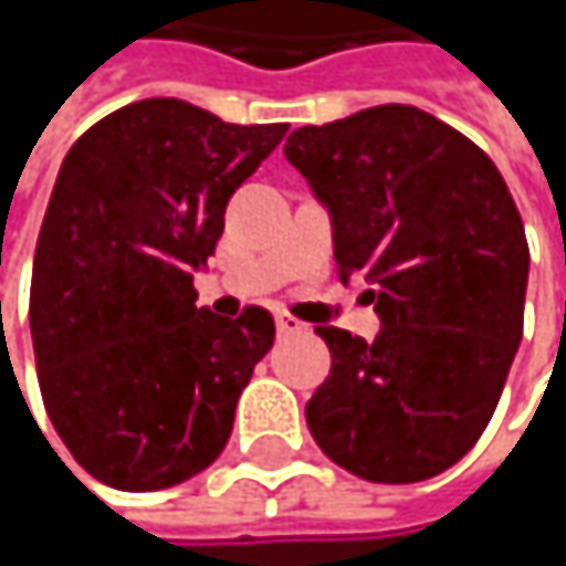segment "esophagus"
I'll list each match as a JSON object with an SVG mask.
<instances>
[{
	"label": "esophagus",
	"instance_id": "esophagus-1",
	"mask_svg": "<svg viewBox=\"0 0 566 566\" xmlns=\"http://www.w3.org/2000/svg\"><path fill=\"white\" fill-rule=\"evenodd\" d=\"M275 327H279V337H294V334L304 331V324H301L297 317H291V314H279Z\"/></svg>",
	"mask_w": 566,
	"mask_h": 566
}]
</instances>
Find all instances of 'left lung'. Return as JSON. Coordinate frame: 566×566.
<instances>
[{
	"label": "left lung",
	"instance_id": "left-lung-1",
	"mask_svg": "<svg viewBox=\"0 0 566 566\" xmlns=\"http://www.w3.org/2000/svg\"><path fill=\"white\" fill-rule=\"evenodd\" d=\"M284 157L334 219L337 275L367 279L377 340L317 327L331 377L304 416L331 462L409 485L485 432L524 331L527 239L499 167L439 117L384 104L297 127Z\"/></svg>",
	"mask_w": 566,
	"mask_h": 566
}]
</instances>
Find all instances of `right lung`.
<instances>
[{"mask_svg":"<svg viewBox=\"0 0 566 566\" xmlns=\"http://www.w3.org/2000/svg\"><path fill=\"white\" fill-rule=\"evenodd\" d=\"M284 130L147 97L67 150L35 245L29 324L49 419L97 482L160 492L226 449L275 321L255 304L235 321L196 307L192 269Z\"/></svg>","mask_w":566,"mask_h":566,"instance_id":"1","label":"right lung"}]
</instances>
